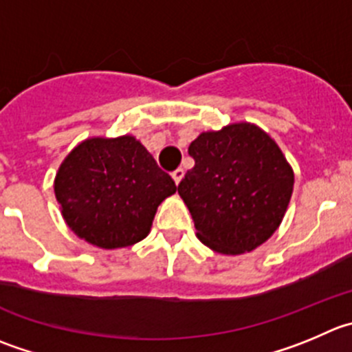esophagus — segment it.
<instances>
[{
	"label": "esophagus",
	"instance_id": "34e87169",
	"mask_svg": "<svg viewBox=\"0 0 352 352\" xmlns=\"http://www.w3.org/2000/svg\"><path fill=\"white\" fill-rule=\"evenodd\" d=\"M183 176H185V170H183L182 167H178V169L173 170V179H174V182H176V185H178V183L182 182Z\"/></svg>",
	"mask_w": 352,
	"mask_h": 352
}]
</instances>
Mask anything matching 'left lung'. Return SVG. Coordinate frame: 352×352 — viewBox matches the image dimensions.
<instances>
[{
  "instance_id": "obj_1",
  "label": "left lung",
  "mask_w": 352,
  "mask_h": 352,
  "mask_svg": "<svg viewBox=\"0 0 352 352\" xmlns=\"http://www.w3.org/2000/svg\"><path fill=\"white\" fill-rule=\"evenodd\" d=\"M195 166L178 185L197 236L221 254L250 252L285 216L294 173L278 145L254 124L202 133L188 146Z\"/></svg>"
}]
</instances>
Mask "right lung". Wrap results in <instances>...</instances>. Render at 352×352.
Wrapping results in <instances>:
<instances>
[{"mask_svg": "<svg viewBox=\"0 0 352 352\" xmlns=\"http://www.w3.org/2000/svg\"><path fill=\"white\" fill-rule=\"evenodd\" d=\"M174 192V179L133 136L86 140L67 155L55 178L69 228L102 249L145 239L159 204Z\"/></svg>", "mask_w": 352, "mask_h": 352, "instance_id": "add662e5", "label": "right lung"}]
</instances>
